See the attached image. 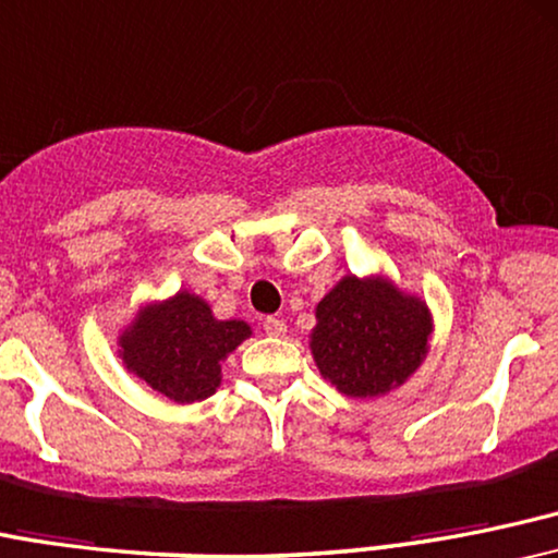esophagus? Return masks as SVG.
<instances>
[{
	"mask_svg": "<svg viewBox=\"0 0 558 558\" xmlns=\"http://www.w3.org/2000/svg\"><path fill=\"white\" fill-rule=\"evenodd\" d=\"M263 329H266V335H271V337H284L287 335V324L277 316H268L266 322H263Z\"/></svg>",
	"mask_w": 558,
	"mask_h": 558,
	"instance_id": "obj_1",
	"label": "esophagus"
}]
</instances>
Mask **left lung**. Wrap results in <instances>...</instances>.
I'll return each instance as SVG.
<instances>
[{
  "mask_svg": "<svg viewBox=\"0 0 558 558\" xmlns=\"http://www.w3.org/2000/svg\"><path fill=\"white\" fill-rule=\"evenodd\" d=\"M432 313L387 277L348 274L318 300L311 353L348 398H379L403 385L429 353Z\"/></svg>",
  "mask_w": 558,
  "mask_h": 558,
  "instance_id": "obj_1",
  "label": "left lung"
}]
</instances>
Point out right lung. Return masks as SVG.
Listing matches in <instances>:
<instances>
[{
	"mask_svg": "<svg viewBox=\"0 0 558 558\" xmlns=\"http://www.w3.org/2000/svg\"><path fill=\"white\" fill-rule=\"evenodd\" d=\"M253 335L247 322L213 316L199 295L144 303L118 335V355L131 374L171 403L210 398L221 385V363Z\"/></svg>",
	"mask_w": 558,
	"mask_h": 558,
	"instance_id": "add662e5",
	"label": "right lung"
}]
</instances>
